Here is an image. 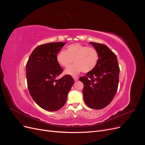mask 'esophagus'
<instances>
[{
  "label": "esophagus",
  "instance_id": "34e87169",
  "mask_svg": "<svg viewBox=\"0 0 145 145\" xmlns=\"http://www.w3.org/2000/svg\"><path fill=\"white\" fill-rule=\"evenodd\" d=\"M73 78H74V81H75V82L77 81V80H78V77H74Z\"/></svg>",
  "mask_w": 145,
  "mask_h": 145
}]
</instances>
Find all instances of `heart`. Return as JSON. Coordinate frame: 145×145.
<instances>
[{
  "label": "heart",
  "instance_id": "heart-1",
  "mask_svg": "<svg viewBox=\"0 0 145 145\" xmlns=\"http://www.w3.org/2000/svg\"><path fill=\"white\" fill-rule=\"evenodd\" d=\"M57 61L64 68H68L74 60L76 63L65 71L67 75L75 76L82 71L88 72L97 65L98 52L94 48L87 47L80 43L68 46L67 51H61L57 55Z\"/></svg>",
  "mask_w": 145,
  "mask_h": 145
}]
</instances>
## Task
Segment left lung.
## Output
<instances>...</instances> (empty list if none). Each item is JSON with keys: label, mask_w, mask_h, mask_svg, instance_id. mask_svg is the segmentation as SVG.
I'll return each mask as SVG.
<instances>
[{"label": "left lung", "mask_w": 145, "mask_h": 145, "mask_svg": "<svg viewBox=\"0 0 145 145\" xmlns=\"http://www.w3.org/2000/svg\"><path fill=\"white\" fill-rule=\"evenodd\" d=\"M99 54L95 67L81 77L83 99L88 106L94 109L106 107L116 94L120 68L116 55L104 44L90 42Z\"/></svg>", "instance_id": "8db88e82"}]
</instances>
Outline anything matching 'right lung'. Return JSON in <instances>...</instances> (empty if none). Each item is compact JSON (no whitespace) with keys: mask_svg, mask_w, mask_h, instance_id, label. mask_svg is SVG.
Returning a JSON list of instances; mask_svg holds the SVG:
<instances>
[{"mask_svg":"<svg viewBox=\"0 0 145 145\" xmlns=\"http://www.w3.org/2000/svg\"><path fill=\"white\" fill-rule=\"evenodd\" d=\"M65 44L59 42L37 46L26 65L29 94L39 106L48 111H57L63 106L74 83L69 75L56 79L63 71L57 54Z\"/></svg>","mask_w":145,"mask_h":145,"instance_id":"right-lung-1","label":"right lung"}]
</instances>
